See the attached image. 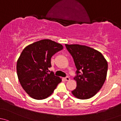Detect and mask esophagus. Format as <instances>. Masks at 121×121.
Returning <instances> with one entry per match:
<instances>
[{"label":"esophagus","instance_id":"1","mask_svg":"<svg viewBox=\"0 0 121 121\" xmlns=\"http://www.w3.org/2000/svg\"><path fill=\"white\" fill-rule=\"evenodd\" d=\"M65 80L66 81H69L70 80V78L69 77H66L65 78Z\"/></svg>","mask_w":121,"mask_h":121}]
</instances>
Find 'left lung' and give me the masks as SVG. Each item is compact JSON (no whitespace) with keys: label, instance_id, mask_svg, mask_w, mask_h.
I'll use <instances>...</instances> for the list:
<instances>
[{"label":"left lung","instance_id":"left-lung-1","mask_svg":"<svg viewBox=\"0 0 121 121\" xmlns=\"http://www.w3.org/2000/svg\"><path fill=\"white\" fill-rule=\"evenodd\" d=\"M76 67L77 87L72 91L76 98L88 99L97 93L107 78L108 63L101 52L78 44H65Z\"/></svg>","mask_w":121,"mask_h":121}]
</instances>
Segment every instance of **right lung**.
I'll list each match as a JSON object with an SVG mask.
<instances>
[{"label":"right lung","mask_w":121,"mask_h":121,"mask_svg":"<svg viewBox=\"0 0 121 121\" xmlns=\"http://www.w3.org/2000/svg\"><path fill=\"white\" fill-rule=\"evenodd\" d=\"M63 47L50 39H42L27 46L17 62L20 84L33 98L42 99L51 95L62 80L49 70L52 56Z\"/></svg>","instance_id":"1"}]
</instances>
